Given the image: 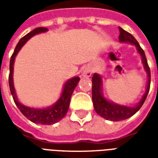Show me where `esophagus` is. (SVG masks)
<instances>
[{"mask_svg":"<svg viewBox=\"0 0 158 158\" xmlns=\"http://www.w3.org/2000/svg\"><path fill=\"white\" fill-rule=\"evenodd\" d=\"M91 74H92V72H91V70L89 69H85L83 71V75L85 76V77H90Z\"/></svg>","mask_w":158,"mask_h":158,"instance_id":"34e87169","label":"esophagus"}]
</instances>
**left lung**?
Returning a JSON list of instances; mask_svg holds the SVG:
<instances>
[{
	"mask_svg": "<svg viewBox=\"0 0 158 158\" xmlns=\"http://www.w3.org/2000/svg\"><path fill=\"white\" fill-rule=\"evenodd\" d=\"M119 35L118 40L120 42H128L132 44L136 47L137 52L141 56L142 58V63L144 65V69L146 70L148 80H147V86L145 94L143 95L142 98L139 101V103H137L135 106H127L124 105H119L113 102H109L104 97L102 94V77L98 73H94L92 77V101L94 108L96 110V113L102 117L106 120L111 121H120L124 120L135 114L142 106L146 99V96L148 95L150 89V84H151V72L150 68L147 63L145 52L142 48L139 46V43L137 42L135 37L129 34V32L125 31L124 29L119 27Z\"/></svg>",
	"mask_w": 158,
	"mask_h": 158,
	"instance_id": "obj_1",
	"label": "left lung"
}]
</instances>
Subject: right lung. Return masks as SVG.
Segmentation results:
<instances>
[{
  "instance_id": "obj_1",
  "label": "right lung",
  "mask_w": 158,
  "mask_h": 158,
  "mask_svg": "<svg viewBox=\"0 0 158 158\" xmlns=\"http://www.w3.org/2000/svg\"><path fill=\"white\" fill-rule=\"evenodd\" d=\"M48 29L46 28L40 27L36 28L31 32L27 34L25 36H23L22 39L19 40L18 45L16 46L13 54L11 56L10 60V73H9V87H10V91L12 94V98L14 100L16 106L19 107L20 112L30 120L31 122L35 123H40V124H46V125H51L55 123H57L62 119L68 113V110L69 107V102H70V98L72 96L73 90L76 88L78 83L80 80L79 77H73L72 79H69L67 82L64 84L63 89L61 94V96L58 101L54 103L52 106L45 107V108H35V107H29L23 105L19 102L18 100V96L16 95L15 88L13 85V64L15 61V57L18 52L22 48V46L26 42L28 41L33 36L40 34V33L46 32Z\"/></svg>"
}]
</instances>
